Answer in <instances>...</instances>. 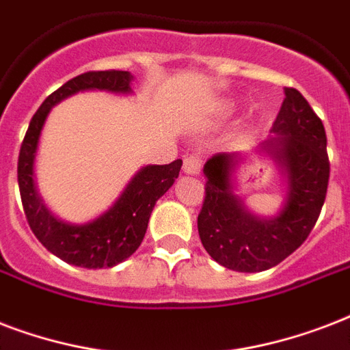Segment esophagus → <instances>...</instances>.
Masks as SVG:
<instances>
[{"label":"esophagus","instance_id":"esophagus-1","mask_svg":"<svg viewBox=\"0 0 350 350\" xmlns=\"http://www.w3.org/2000/svg\"><path fill=\"white\" fill-rule=\"evenodd\" d=\"M200 167H202V159H200L199 155H188L184 159V173H188V175H197V173L200 172Z\"/></svg>","mask_w":350,"mask_h":350}]
</instances>
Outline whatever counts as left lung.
<instances>
[{
	"instance_id": "left-lung-1",
	"label": "left lung",
	"mask_w": 350,
	"mask_h": 350,
	"mask_svg": "<svg viewBox=\"0 0 350 350\" xmlns=\"http://www.w3.org/2000/svg\"><path fill=\"white\" fill-rule=\"evenodd\" d=\"M273 137L262 144L288 173V200L272 221L252 217L230 188L235 153H215L204 164V200L197 226L206 252L235 272L275 267L305 243L318 221L330 177L323 122L297 89L285 88L273 122Z\"/></svg>"
}]
</instances>
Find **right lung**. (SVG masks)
Masks as SVG:
<instances>
[{
	"label": "right lung",
	"mask_w": 350,
	"mask_h": 350,
	"mask_svg": "<svg viewBox=\"0 0 350 350\" xmlns=\"http://www.w3.org/2000/svg\"><path fill=\"white\" fill-rule=\"evenodd\" d=\"M131 72L89 71L71 78L53 94H49L34 113L18 157V184L27 223L49 252L69 265L82 268H111L137 250L144 239L153 206L178 177L183 161L172 164L146 166L135 175L115 206L102 217L83 226H71L54 219L42 204L34 188V153L43 122L54 104L83 89H105L113 93H127Z\"/></svg>",
	"instance_id": "right-lung-1"
}]
</instances>
